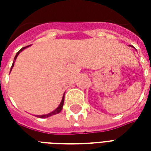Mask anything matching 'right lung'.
<instances>
[{
	"instance_id": "obj_1",
	"label": "right lung",
	"mask_w": 151,
	"mask_h": 151,
	"mask_svg": "<svg viewBox=\"0 0 151 151\" xmlns=\"http://www.w3.org/2000/svg\"><path fill=\"white\" fill-rule=\"evenodd\" d=\"M29 46H30V45H29ZM29 46L24 47H22V49L19 50L18 52H17V54H16V56H15L14 60L16 59H17V56H18V54L21 52L22 50L25 49L26 47H29ZM14 61L13 62V65H12V66H11V69H13V67H14ZM11 69H10V71H11ZM64 99H65V96H63L62 100H61V102H60V105H59V106H58V108H56V109H55V110H54V111H52V112H50V113H48V114H46V115H41V116H35L40 117V118H47V117H49V116H53V115H56V114L60 113V111L62 110L63 104H64Z\"/></svg>"
}]
</instances>
